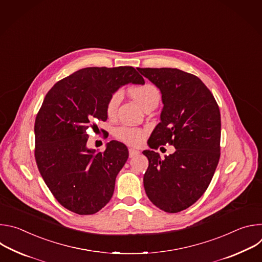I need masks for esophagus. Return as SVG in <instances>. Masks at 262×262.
<instances>
[{"mask_svg":"<svg viewBox=\"0 0 262 262\" xmlns=\"http://www.w3.org/2000/svg\"><path fill=\"white\" fill-rule=\"evenodd\" d=\"M128 154H129V158H134V157L138 156L140 154V151L136 150V149H134V148H129L128 149Z\"/></svg>","mask_w":262,"mask_h":262,"instance_id":"obj_1","label":"esophagus"}]
</instances>
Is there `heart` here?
Returning <instances> with one entry per match:
<instances>
[{
    "label": "heart",
    "instance_id": "heart-1",
    "mask_svg": "<svg viewBox=\"0 0 262 262\" xmlns=\"http://www.w3.org/2000/svg\"><path fill=\"white\" fill-rule=\"evenodd\" d=\"M129 93L133 98L144 108L148 103L154 101H160L161 93L159 89L149 83H145L143 85H138L129 89ZM122 99L121 90H116L110 95L105 104V112L108 117H113ZM115 137L132 146L140 145L145 138V130L139 127L122 125L115 129Z\"/></svg>",
    "mask_w": 262,
    "mask_h": 262
}]
</instances>
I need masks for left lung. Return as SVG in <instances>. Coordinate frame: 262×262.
Returning a JSON list of instances; mask_svg holds the SVG:
<instances>
[{
    "label": "left lung",
    "instance_id": "left-lung-1",
    "mask_svg": "<svg viewBox=\"0 0 262 262\" xmlns=\"http://www.w3.org/2000/svg\"><path fill=\"white\" fill-rule=\"evenodd\" d=\"M162 92L161 122L148 144L176 150L162 160L145 150L149 165L144 174L145 192L160 209L175 213L193 205L207 190L221 156L219 105L203 82L177 68H137Z\"/></svg>",
    "mask_w": 262,
    "mask_h": 262
}]
</instances>
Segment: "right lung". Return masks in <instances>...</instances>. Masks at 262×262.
Listing matches in <instances>:
<instances>
[{"mask_svg":"<svg viewBox=\"0 0 262 262\" xmlns=\"http://www.w3.org/2000/svg\"><path fill=\"white\" fill-rule=\"evenodd\" d=\"M144 84L132 66L87 67L57 82L47 93L34 125L35 160L56 200L78 214L99 211L113 196L127 147L107 143L103 152L87 147V129L105 121L110 95L121 86Z\"/></svg>","mask_w":262,"mask_h":262,"instance_id":"right-lung-1","label":"right lung"}]
</instances>
